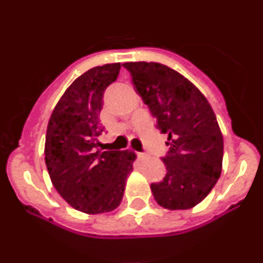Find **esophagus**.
Here are the masks:
<instances>
[{
    "label": "esophagus",
    "instance_id": "1",
    "mask_svg": "<svg viewBox=\"0 0 263 263\" xmlns=\"http://www.w3.org/2000/svg\"><path fill=\"white\" fill-rule=\"evenodd\" d=\"M137 155H138V158H139V159H143V158L146 157V154H145V153H137Z\"/></svg>",
    "mask_w": 263,
    "mask_h": 263
}]
</instances>
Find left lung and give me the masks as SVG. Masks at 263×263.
Segmentation results:
<instances>
[{
  "label": "left lung",
  "instance_id": "8db88e82",
  "mask_svg": "<svg viewBox=\"0 0 263 263\" xmlns=\"http://www.w3.org/2000/svg\"><path fill=\"white\" fill-rule=\"evenodd\" d=\"M124 67L157 127L168 136L162 158L166 176L152 184L154 199L167 210H190L221 175L224 139L212 106L191 81L164 64L132 62Z\"/></svg>",
  "mask_w": 263,
  "mask_h": 263
}]
</instances>
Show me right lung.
I'll list each match as a JSON object with an SVG mask.
<instances>
[{
    "mask_svg": "<svg viewBox=\"0 0 263 263\" xmlns=\"http://www.w3.org/2000/svg\"><path fill=\"white\" fill-rule=\"evenodd\" d=\"M120 68L113 63L79 76L58 101L46 133L45 160L53 187L69 205L89 215L120 205L136 159L130 150H97L104 92Z\"/></svg>",
    "mask_w": 263,
    "mask_h": 263,
    "instance_id": "right-lung-1",
    "label": "right lung"
}]
</instances>
